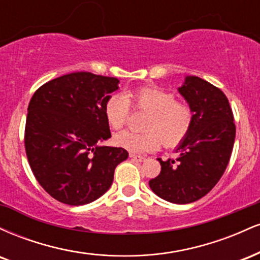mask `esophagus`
Segmentation results:
<instances>
[{
  "instance_id": "esophagus-1",
  "label": "esophagus",
  "mask_w": 260,
  "mask_h": 260,
  "mask_svg": "<svg viewBox=\"0 0 260 260\" xmlns=\"http://www.w3.org/2000/svg\"><path fill=\"white\" fill-rule=\"evenodd\" d=\"M129 157L134 161H139V162H142V161L145 160V157L140 156V155H136V154H129Z\"/></svg>"
}]
</instances>
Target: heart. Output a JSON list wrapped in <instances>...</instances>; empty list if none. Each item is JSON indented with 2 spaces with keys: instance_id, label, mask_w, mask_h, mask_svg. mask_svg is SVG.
I'll list each match as a JSON object with an SVG mask.
<instances>
[{
  "instance_id": "heart-1",
  "label": "heart",
  "mask_w": 260,
  "mask_h": 260,
  "mask_svg": "<svg viewBox=\"0 0 260 260\" xmlns=\"http://www.w3.org/2000/svg\"><path fill=\"white\" fill-rule=\"evenodd\" d=\"M129 106L148 112L143 122L145 132H121L115 136L118 147L132 153H148L160 148L175 147L184 139L193 123V109L186 101L176 100L175 94L157 86H139L113 94L105 104V116L110 127L118 131L124 127L129 116Z\"/></svg>"
}]
</instances>
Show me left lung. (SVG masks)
<instances>
[{
  "mask_svg": "<svg viewBox=\"0 0 260 260\" xmlns=\"http://www.w3.org/2000/svg\"><path fill=\"white\" fill-rule=\"evenodd\" d=\"M193 109V123L177 148L176 159L160 161L161 171L149 181L153 192L175 204L208 194L225 172L234 148V113L223 92L199 77H187L178 88Z\"/></svg>",
  "mask_w": 260,
  "mask_h": 260,
  "instance_id": "8db88e82",
  "label": "left lung"
}]
</instances>
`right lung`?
<instances>
[{
  "label": "right lung",
  "mask_w": 260,
  "mask_h": 260,
  "mask_svg": "<svg viewBox=\"0 0 260 260\" xmlns=\"http://www.w3.org/2000/svg\"><path fill=\"white\" fill-rule=\"evenodd\" d=\"M117 78L74 72L41 85L26 115L24 145L41 187L56 201L83 205L109 189L116 166L128 157L123 148L101 147L111 137L105 116Z\"/></svg>",
  "instance_id": "1"
}]
</instances>
